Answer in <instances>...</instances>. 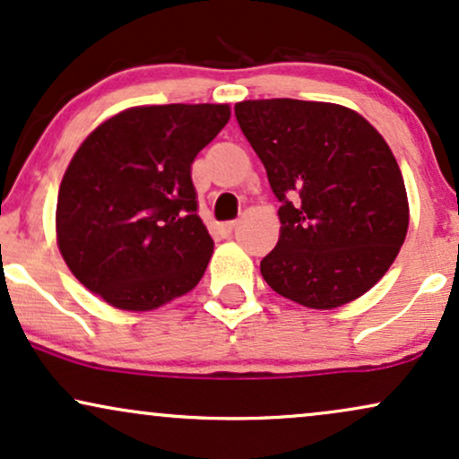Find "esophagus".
Wrapping results in <instances>:
<instances>
[{
  "instance_id": "34e87169",
  "label": "esophagus",
  "mask_w": 459,
  "mask_h": 459,
  "mask_svg": "<svg viewBox=\"0 0 459 459\" xmlns=\"http://www.w3.org/2000/svg\"><path fill=\"white\" fill-rule=\"evenodd\" d=\"M237 226H239V222H237V220H230V222H224L222 226H220V230H222L224 235H233L237 230Z\"/></svg>"
}]
</instances>
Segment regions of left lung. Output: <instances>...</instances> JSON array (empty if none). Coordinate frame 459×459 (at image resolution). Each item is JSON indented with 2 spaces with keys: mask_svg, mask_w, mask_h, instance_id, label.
Here are the masks:
<instances>
[{
  "mask_svg": "<svg viewBox=\"0 0 459 459\" xmlns=\"http://www.w3.org/2000/svg\"><path fill=\"white\" fill-rule=\"evenodd\" d=\"M235 117L280 201L282 229L261 261L264 282L314 310L368 292L408 230L404 179L383 136L327 102L246 100Z\"/></svg>",
  "mask_w": 459,
  "mask_h": 459,
  "instance_id": "obj_1",
  "label": "left lung"
}]
</instances>
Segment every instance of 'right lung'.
<instances>
[{"instance_id": "obj_1", "label": "right lung", "mask_w": 459, "mask_h": 459, "mask_svg": "<svg viewBox=\"0 0 459 459\" xmlns=\"http://www.w3.org/2000/svg\"><path fill=\"white\" fill-rule=\"evenodd\" d=\"M229 117L226 104L136 107L87 136L59 186L57 244L93 295L145 312L198 284L213 239L192 162Z\"/></svg>"}]
</instances>
